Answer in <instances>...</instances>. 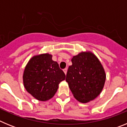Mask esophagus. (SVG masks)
Wrapping results in <instances>:
<instances>
[{"mask_svg": "<svg viewBox=\"0 0 127 127\" xmlns=\"http://www.w3.org/2000/svg\"><path fill=\"white\" fill-rule=\"evenodd\" d=\"M63 70H64V72L65 74H67V69H66L65 68V69H64Z\"/></svg>", "mask_w": 127, "mask_h": 127, "instance_id": "obj_1", "label": "esophagus"}]
</instances>
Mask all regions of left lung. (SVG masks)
Returning <instances> with one entry per match:
<instances>
[{"label":"left lung","instance_id":"obj_1","mask_svg":"<svg viewBox=\"0 0 127 127\" xmlns=\"http://www.w3.org/2000/svg\"><path fill=\"white\" fill-rule=\"evenodd\" d=\"M66 75V81L77 100L87 103L101 93L105 84V70L96 56L84 51L74 56Z\"/></svg>","mask_w":127,"mask_h":127}]
</instances>
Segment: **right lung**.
Returning <instances> with one entry per match:
<instances>
[{
    "instance_id": "obj_1",
    "label": "right lung",
    "mask_w": 127,
    "mask_h": 127,
    "mask_svg": "<svg viewBox=\"0 0 127 127\" xmlns=\"http://www.w3.org/2000/svg\"><path fill=\"white\" fill-rule=\"evenodd\" d=\"M65 75L52 55L44 53L30 58L23 75L24 87L35 98L46 101L53 97Z\"/></svg>"
}]
</instances>
